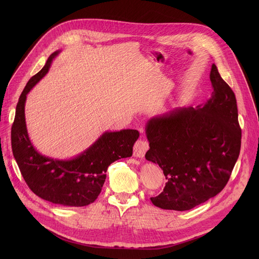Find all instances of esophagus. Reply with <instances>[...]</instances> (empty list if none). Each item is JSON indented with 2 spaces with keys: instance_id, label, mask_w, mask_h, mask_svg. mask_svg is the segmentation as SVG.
I'll return each instance as SVG.
<instances>
[{
  "instance_id": "esophagus-1",
  "label": "esophagus",
  "mask_w": 259,
  "mask_h": 259,
  "mask_svg": "<svg viewBox=\"0 0 259 259\" xmlns=\"http://www.w3.org/2000/svg\"><path fill=\"white\" fill-rule=\"evenodd\" d=\"M147 150H149V143L143 139H138L133 147V155L136 158H143Z\"/></svg>"
}]
</instances>
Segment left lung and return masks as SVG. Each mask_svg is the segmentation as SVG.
<instances>
[{"label":"left lung","mask_w":259,"mask_h":259,"mask_svg":"<svg viewBox=\"0 0 259 259\" xmlns=\"http://www.w3.org/2000/svg\"><path fill=\"white\" fill-rule=\"evenodd\" d=\"M213 91L197 107H174L145 125V159L166 176L164 191L151 198L165 210L186 211L215 197L228 183L241 149L235 93L213 63Z\"/></svg>","instance_id":"left-lung-1"}]
</instances>
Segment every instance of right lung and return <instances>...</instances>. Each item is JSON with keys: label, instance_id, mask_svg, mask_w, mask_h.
<instances>
[{"label": "right lung", "instance_id": "obj_1", "mask_svg": "<svg viewBox=\"0 0 259 259\" xmlns=\"http://www.w3.org/2000/svg\"><path fill=\"white\" fill-rule=\"evenodd\" d=\"M29 79L22 91L11 130L13 156L28 188L43 200L67 207H82L93 203L101 192L106 170L113 162L132 156L139 132L133 129L105 131L88 149L70 159H54L40 154L31 143L24 107L26 95L46 75L53 59Z\"/></svg>", "mask_w": 259, "mask_h": 259}]
</instances>
